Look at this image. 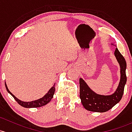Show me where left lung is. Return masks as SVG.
Here are the masks:
<instances>
[{
  "label": "left lung",
  "mask_w": 132,
  "mask_h": 132,
  "mask_svg": "<svg viewBox=\"0 0 132 132\" xmlns=\"http://www.w3.org/2000/svg\"><path fill=\"white\" fill-rule=\"evenodd\" d=\"M111 44L113 45V44ZM114 55L120 64L121 76L118 86L113 94L108 95L96 94L82 78H80V97L83 106L87 110L104 113L111 109L121 101L124 92L125 85L127 83V62L117 48L114 51Z\"/></svg>",
  "instance_id": "1"
}]
</instances>
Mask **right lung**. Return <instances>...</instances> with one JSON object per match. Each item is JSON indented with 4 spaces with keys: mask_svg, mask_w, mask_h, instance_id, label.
<instances>
[{
    "mask_svg": "<svg viewBox=\"0 0 132 132\" xmlns=\"http://www.w3.org/2000/svg\"><path fill=\"white\" fill-rule=\"evenodd\" d=\"M5 88H6L7 91L8 92V93L11 94L12 97H14V99L16 100V102L19 104V105H21V106L24 107L26 108H39V107L44 106L45 105H46L47 104H48L50 101H51V99L53 98L54 94L55 92V84L50 88L49 90L48 91V92L44 95L43 97L40 98L39 99L35 100V101H31V102H24V101H22L21 100L18 99L17 97L14 96L10 91L7 88V86L5 82Z\"/></svg>",
    "mask_w": 132,
    "mask_h": 132,
    "instance_id": "obj_1",
    "label": "right lung"
}]
</instances>
